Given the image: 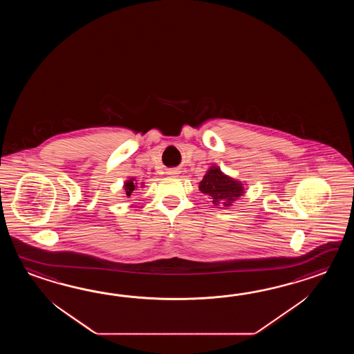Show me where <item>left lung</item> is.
<instances>
[{
  "mask_svg": "<svg viewBox=\"0 0 354 354\" xmlns=\"http://www.w3.org/2000/svg\"><path fill=\"white\" fill-rule=\"evenodd\" d=\"M200 191L207 196L211 203L220 207H229L244 194L241 182L223 174L218 167H211L200 182Z\"/></svg>",
  "mask_w": 354,
  "mask_h": 354,
  "instance_id": "1",
  "label": "left lung"
}]
</instances>
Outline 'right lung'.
<instances>
[{
	"label": "right lung",
	"instance_id": "add662e5",
	"mask_svg": "<svg viewBox=\"0 0 354 354\" xmlns=\"http://www.w3.org/2000/svg\"><path fill=\"white\" fill-rule=\"evenodd\" d=\"M124 188H125V191H127V195H131V192L136 189V183H134V178H131V180H127L125 182V185H124Z\"/></svg>",
	"mask_w": 354,
	"mask_h": 354
}]
</instances>
